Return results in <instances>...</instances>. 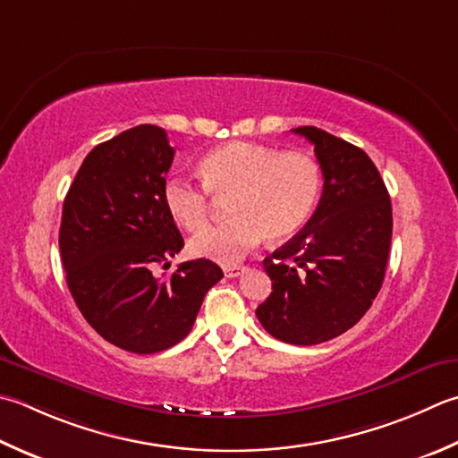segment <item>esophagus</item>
Here are the masks:
<instances>
[{"instance_id": "1", "label": "esophagus", "mask_w": 458, "mask_h": 458, "mask_svg": "<svg viewBox=\"0 0 458 458\" xmlns=\"http://www.w3.org/2000/svg\"><path fill=\"white\" fill-rule=\"evenodd\" d=\"M244 272V266H224V276L226 277H238Z\"/></svg>"}]
</instances>
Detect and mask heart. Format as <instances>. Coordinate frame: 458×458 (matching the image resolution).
<instances>
[{"label": "heart", "mask_w": 458, "mask_h": 458, "mask_svg": "<svg viewBox=\"0 0 458 458\" xmlns=\"http://www.w3.org/2000/svg\"><path fill=\"white\" fill-rule=\"evenodd\" d=\"M204 184L184 176L163 188L166 212L178 226L200 232L210 220L212 196H230V222L191 240V254L232 266L259 244L264 234L284 240L295 234L316 210L321 168L303 152H280L258 142L234 140L206 152Z\"/></svg>", "instance_id": "heart-1"}]
</instances>
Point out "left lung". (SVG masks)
Here are the masks:
<instances>
[{"label": "left lung", "mask_w": 458, "mask_h": 458, "mask_svg": "<svg viewBox=\"0 0 458 458\" xmlns=\"http://www.w3.org/2000/svg\"><path fill=\"white\" fill-rule=\"evenodd\" d=\"M293 132L313 145L324 192L306 228L264 259L272 293L256 316L280 342L318 345L371 308L387 267L393 214L379 170L360 147L318 127Z\"/></svg>", "instance_id": "1"}]
</instances>
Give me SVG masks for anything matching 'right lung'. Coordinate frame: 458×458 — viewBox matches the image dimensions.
Returning a JSON list of instances; mask_svg holds the SVG:
<instances>
[{
	"label": "right lung",
	"instance_id": "right-lung-1",
	"mask_svg": "<svg viewBox=\"0 0 458 458\" xmlns=\"http://www.w3.org/2000/svg\"><path fill=\"white\" fill-rule=\"evenodd\" d=\"M173 158L166 131L139 124L89 152L63 202L59 248L69 292L98 335L139 355L191 334L206 292L224 277L204 258L165 280L152 274L184 246L163 200Z\"/></svg>",
	"mask_w": 458,
	"mask_h": 458
}]
</instances>
